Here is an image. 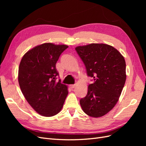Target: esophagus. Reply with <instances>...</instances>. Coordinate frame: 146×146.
Returning a JSON list of instances; mask_svg holds the SVG:
<instances>
[{
  "label": "esophagus",
  "instance_id": "34e87169",
  "mask_svg": "<svg viewBox=\"0 0 146 146\" xmlns=\"http://www.w3.org/2000/svg\"><path fill=\"white\" fill-rule=\"evenodd\" d=\"M69 86L70 88H71V89H73V88H74L75 86H76V85H70Z\"/></svg>",
  "mask_w": 146,
  "mask_h": 146
}]
</instances>
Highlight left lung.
Instances as JSON below:
<instances>
[{
  "instance_id": "obj_1",
  "label": "left lung",
  "mask_w": 146,
  "mask_h": 146,
  "mask_svg": "<svg viewBox=\"0 0 146 146\" xmlns=\"http://www.w3.org/2000/svg\"><path fill=\"white\" fill-rule=\"evenodd\" d=\"M76 50L94 82L88 88L80 104L83 111L92 117L105 115L119 100L126 80V64L116 48L106 44L92 43Z\"/></svg>"
}]
</instances>
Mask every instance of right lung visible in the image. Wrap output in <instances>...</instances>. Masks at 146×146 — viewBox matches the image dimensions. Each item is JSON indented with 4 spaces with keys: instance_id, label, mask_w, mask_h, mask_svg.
<instances>
[{
    "instance_id": "right-lung-1",
    "label": "right lung",
    "mask_w": 146,
    "mask_h": 146,
    "mask_svg": "<svg viewBox=\"0 0 146 146\" xmlns=\"http://www.w3.org/2000/svg\"><path fill=\"white\" fill-rule=\"evenodd\" d=\"M67 45L46 42L27 52L19 66L18 82L26 100L41 116L51 117L63 107L68 86L56 82V63Z\"/></svg>"
}]
</instances>
